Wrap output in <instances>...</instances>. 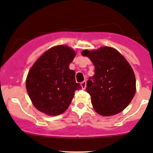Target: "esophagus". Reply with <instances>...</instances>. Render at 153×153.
Masks as SVG:
<instances>
[{
	"label": "esophagus",
	"instance_id": "34e87169",
	"mask_svg": "<svg viewBox=\"0 0 153 153\" xmlns=\"http://www.w3.org/2000/svg\"><path fill=\"white\" fill-rule=\"evenodd\" d=\"M80 85H81V86H82V89H86V81H83V82H81Z\"/></svg>",
	"mask_w": 153,
	"mask_h": 153
}]
</instances>
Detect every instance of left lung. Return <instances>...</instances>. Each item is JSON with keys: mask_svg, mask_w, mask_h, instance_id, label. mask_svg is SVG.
I'll list each match as a JSON object with an SVG mask.
<instances>
[{"mask_svg": "<svg viewBox=\"0 0 153 153\" xmlns=\"http://www.w3.org/2000/svg\"><path fill=\"white\" fill-rule=\"evenodd\" d=\"M95 66V74L87 81L86 90L98 114L111 116L122 111L134 98L136 78L132 67L117 50L101 47L96 51L84 50Z\"/></svg>", "mask_w": 153, "mask_h": 153, "instance_id": "left-lung-1", "label": "left lung"}]
</instances>
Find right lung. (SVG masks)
Here are the masks:
<instances>
[{"label": "right lung", "mask_w": 153, "mask_h": 153, "mask_svg": "<svg viewBox=\"0 0 153 153\" xmlns=\"http://www.w3.org/2000/svg\"><path fill=\"white\" fill-rule=\"evenodd\" d=\"M76 54L73 49L58 45L44 53L29 71L26 85L35 107L48 115L62 114L69 107L76 90L75 71L69 68Z\"/></svg>", "instance_id": "obj_1"}]
</instances>
